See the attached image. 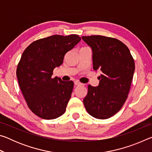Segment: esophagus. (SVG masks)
Segmentation results:
<instances>
[{
	"label": "esophagus",
	"mask_w": 152,
	"mask_h": 152,
	"mask_svg": "<svg viewBox=\"0 0 152 152\" xmlns=\"http://www.w3.org/2000/svg\"><path fill=\"white\" fill-rule=\"evenodd\" d=\"M74 84H75L76 86H80V85H82V84L80 83V82H79L78 81H75L74 82Z\"/></svg>",
	"instance_id": "obj_1"
}]
</instances>
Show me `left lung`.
<instances>
[{
  "instance_id": "obj_1",
  "label": "left lung",
  "mask_w": 152,
  "mask_h": 152,
  "mask_svg": "<svg viewBox=\"0 0 152 152\" xmlns=\"http://www.w3.org/2000/svg\"><path fill=\"white\" fill-rule=\"evenodd\" d=\"M82 39L92 50L93 69L101 72L99 86H88L84 107L91 116L106 119L116 114L127 99L134 60L127 46L115 38L92 35Z\"/></svg>"
}]
</instances>
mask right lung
<instances>
[{
    "label": "right lung",
    "instance_id": "obj_1",
    "mask_svg": "<svg viewBox=\"0 0 152 152\" xmlns=\"http://www.w3.org/2000/svg\"><path fill=\"white\" fill-rule=\"evenodd\" d=\"M80 40L77 35H56L35 41L23 53L17 77L28 107L38 117L53 119L65 113L74 82L51 76L53 69L63 64L66 53Z\"/></svg>",
    "mask_w": 152,
    "mask_h": 152
}]
</instances>
